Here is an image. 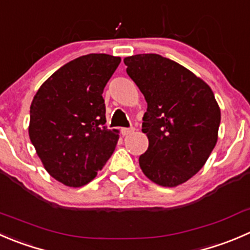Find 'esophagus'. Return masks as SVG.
Listing matches in <instances>:
<instances>
[{"label":"esophagus","mask_w":250,"mask_h":250,"mask_svg":"<svg viewBox=\"0 0 250 250\" xmlns=\"http://www.w3.org/2000/svg\"><path fill=\"white\" fill-rule=\"evenodd\" d=\"M133 132H134V128H122V130H121V133H122L123 137L132 134Z\"/></svg>","instance_id":"obj_1"}]
</instances>
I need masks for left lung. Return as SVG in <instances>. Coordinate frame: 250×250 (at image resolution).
<instances>
[{
  "label": "left lung",
  "mask_w": 250,
  "mask_h": 250,
  "mask_svg": "<svg viewBox=\"0 0 250 250\" xmlns=\"http://www.w3.org/2000/svg\"><path fill=\"white\" fill-rule=\"evenodd\" d=\"M123 62L147 103L142 132L149 146L140 168L159 186H179L200 171L216 145L219 104L202 78L169 58L140 53Z\"/></svg>",
  "instance_id": "1"
}]
</instances>
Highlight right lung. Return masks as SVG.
I'll return each instance as SVG.
<instances>
[{
  "label": "right lung",
  "instance_id": "1",
  "mask_svg": "<svg viewBox=\"0 0 250 250\" xmlns=\"http://www.w3.org/2000/svg\"><path fill=\"white\" fill-rule=\"evenodd\" d=\"M121 58L90 53L61 67L36 91L29 137L43 167L67 187L85 186L112 155L118 130L107 129L104 88Z\"/></svg>",
  "mask_w": 250,
  "mask_h": 250
}]
</instances>
